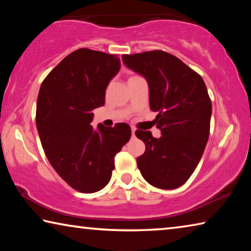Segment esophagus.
Wrapping results in <instances>:
<instances>
[{
  "label": "esophagus",
  "mask_w": 251,
  "mask_h": 251,
  "mask_svg": "<svg viewBox=\"0 0 251 251\" xmlns=\"http://www.w3.org/2000/svg\"><path fill=\"white\" fill-rule=\"evenodd\" d=\"M131 136L135 137V128H131Z\"/></svg>",
  "instance_id": "obj_1"
}]
</instances>
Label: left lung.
Returning <instances> with one entry per match:
<instances>
[{"mask_svg":"<svg viewBox=\"0 0 251 251\" xmlns=\"http://www.w3.org/2000/svg\"><path fill=\"white\" fill-rule=\"evenodd\" d=\"M124 64L147 79L151 108L157 112L156 138L136 130L146 150L137 158L142 176L151 186L175 189L192 176L209 137L211 100L197 72L165 50L123 55Z\"/></svg>","mask_w":251,"mask_h":251,"instance_id":"left-lung-1","label":"left lung"}]
</instances>
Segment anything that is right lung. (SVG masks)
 <instances>
[{
  "label": "right lung",
  "mask_w": 251,
  "mask_h": 251,
  "mask_svg": "<svg viewBox=\"0 0 251 251\" xmlns=\"http://www.w3.org/2000/svg\"><path fill=\"white\" fill-rule=\"evenodd\" d=\"M121 69L116 55L78 49L50 72L41 85L36 127L46 157L59 177L79 193L103 189L114 157L129 141L125 123L93 129L92 110L105 104L106 87Z\"/></svg>",
  "instance_id": "obj_1"
}]
</instances>
